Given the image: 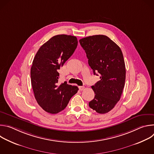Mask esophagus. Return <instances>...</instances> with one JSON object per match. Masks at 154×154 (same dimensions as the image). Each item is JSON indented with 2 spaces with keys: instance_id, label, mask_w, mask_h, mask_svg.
<instances>
[{
  "instance_id": "esophagus-1",
  "label": "esophagus",
  "mask_w": 154,
  "mask_h": 154,
  "mask_svg": "<svg viewBox=\"0 0 154 154\" xmlns=\"http://www.w3.org/2000/svg\"><path fill=\"white\" fill-rule=\"evenodd\" d=\"M79 88L80 91H83L84 90V88H85V87L82 86H79Z\"/></svg>"
}]
</instances>
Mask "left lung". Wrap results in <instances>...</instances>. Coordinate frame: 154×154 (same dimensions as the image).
<instances>
[{
    "mask_svg": "<svg viewBox=\"0 0 154 154\" xmlns=\"http://www.w3.org/2000/svg\"><path fill=\"white\" fill-rule=\"evenodd\" d=\"M79 42L94 74L100 75V80L91 86L95 96L89 106L98 113H106L120 100L125 85L126 71L122 52L105 35L88 36Z\"/></svg>",
    "mask_w": 154,
    "mask_h": 154,
    "instance_id": "obj_1",
    "label": "left lung"
}]
</instances>
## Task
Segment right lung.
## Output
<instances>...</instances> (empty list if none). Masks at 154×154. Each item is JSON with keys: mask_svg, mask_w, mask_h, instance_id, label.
Listing matches in <instances>:
<instances>
[{"mask_svg": "<svg viewBox=\"0 0 154 154\" xmlns=\"http://www.w3.org/2000/svg\"><path fill=\"white\" fill-rule=\"evenodd\" d=\"M77 45L75 36L58 35L44 44L35 55L30 70L32 86L38 103L48 113L62 111L78 91L77 86L66 82L58 83V69L73 54Z\"/></svg>", "mask_w": 154, "mask_h": 154, "instance_id": "add662e5", "label": "right lung"}]
</instances>
